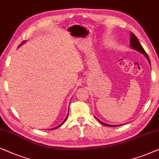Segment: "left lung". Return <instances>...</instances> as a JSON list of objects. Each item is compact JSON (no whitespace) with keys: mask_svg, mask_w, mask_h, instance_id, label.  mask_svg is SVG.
Returning <instances> with one entry per match:
<instances>
[{"mask_svg":"<svg viewBox=\"0 0 159 159\" xmlns=\"http://www.w3.org/2000/svg\"><path fill=\"white\" fill-rule=\"evenodd\" d=\"M129 46H130L131 48H133V49L136 50L137 52H138L139 53H141V54H143L144 56L145 57L146 59H147L148 61L149 64L151 65V61H150V59L148 57V56L147 53H146L145 51L144 50V48H143V46H142L140 43H139V42L138 39H137V38L135 36V35L132 33H131ZM97 120H98L99 122H100L102 124H103V125H105V126H112V127H114V126H118L122 125V124H120V125H110V124H105V123L102 122L101 120H99V119H97Z\"/></svg>","mask_w":159,"mask_h":159,"instance_id":"8db88e82","label":"left lung"}]
</instances>
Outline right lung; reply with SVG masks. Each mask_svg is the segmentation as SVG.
<instances>
[{
  "label": "right lung",
  "instance_id": "add662e5",
  "mask_svg": "<svg viewBox=\"0 0 159 159\" xmlns=\"http://www.w3.org/2000/svg\"><path fill=\"white\" fill-rule=\"evenodd\" d=\"M25 42H26V41H23V42H22V44H24V43H25ZM22 44H20V46H19V47H20V46L21 45H22ZM68 114H69V113H67V116H66V118H65V119L64 120H63V121H62V124H60V125H59V126H56V127H55V128H53V129H57L58 127H60V126H62V124H64V123H65V121H66V120H67V116H68Z\"/></svg>",
  "mask_w": 159,
  "mask_h": 159
}]
</instances>
